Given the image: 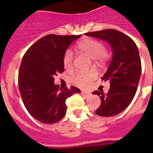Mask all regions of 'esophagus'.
Masks as SVG:
<instances>
[{
	"label": "esophagus",
	"mask_w": 153,
	"mask_h": 153,
	"mask_svg": "<svg viewBox=\"0 0 153 153\" xmlns=\"http://www.w3.org/2000/svg\"><path fill=\"white\" fill-rule=\"evenodd\" d=\"M81 94L82 95H84L85 97H88V96L91 95V93L88 92V91H81Z\"/></svg>",
	"instance_id": "esophagus-1"
}]
</instances>
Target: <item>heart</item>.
Returning <instances> with one entry per match:
<instances>
[{
	"mask_svg": "<svg viewBox=\"0 0 153 153\" xmlns=\"http://www.w3.org/2000/svg\"><path fill=\"white\" fill-rule=\"evenodd\" d=\"M77 52L84 54L91 59H93L96 66H102L109 59V53L101 41L94 38H85L81 39L75 45ZM63 67L70 71L73 67V55L71 51H67L62 58ZM95 78V74L92 71L78 72L71 79L72 83L80 88H86Z\"/></svg>",
	"mask_w": 153,
	"mask_h": 153,
	"instance_id": "obj_1",
	"label": "heart"
}]
</instances>
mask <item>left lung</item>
Returning a JSON list of instances; mask_svg holds the SVG:
<instances>
[{
	"instance_id": "1",
	"label": "left lung",
	"mask_w": 153,
	"mask_h": 153,
	"mask_svg": "<svg viewBox=\"0 0 153 153\" xmlns=\"http://www.w3.org/2000/svg\"><path fill=\"white\" fill-rule=\"evenodd\" d=\"M86 36L108 42L113 50V57L102 80L110 83L108 93L96 91L101 105L96 114L112 117L120 114L128 106L136 94L141 74L139 51L135 42L127 35L115 29L87 32Z\"/></svg>"
}]
</instances>
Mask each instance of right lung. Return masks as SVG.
<instances>
[{
    "label": "right lung",
    "instance_id": "add662e5",
    "mask_svg": "<svg viewBox=\"0 0 153 153\" xmlns=\"http://www.w3.org/2000/svg\"><path fill=\"white\" fill-rule=\"evenodd\" d=\"M80 36L48 35L32 44L23 56L19 90L27 111L42 123L60 121L67 112V98L80 92L74 86L62 90L54 84V77L64 71L62 58L66 50Z\"/></svg>",
    "mask_w": 153,
    "mask_h": 153
}]
</instances>
